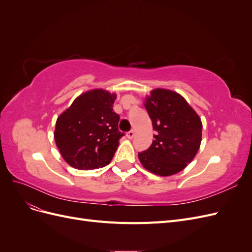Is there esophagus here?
I'll return each instance as SVG.
<instances>
[{
    "instance_id": "1",
    "label": "esophagus",
    "mask_w": 252,
    "mask_h": 252,
    "mask_svg": "<svg viewBox=\"0 0 252 252\" xmlns=\"http://www.w3.org/2000/svg\"><path fill=\"white\" fill-rule=\"evenodd\" d=\"M134 134H135V132H134V130H130V131H128L127 132V138L129 139V140H131V139H133L134 138Z\"/></svg>"
}]
</instances>
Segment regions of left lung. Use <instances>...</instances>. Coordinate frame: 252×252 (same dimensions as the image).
<instances>
[{"mask_svg": "<svg viewBox=\"0 0 252 252\" xmlns=\"http://www.w3.org/2000/svg\"><path fill=\"white\" fill-rule=\"evenodd\" d=\"M144 105L156 134L151 146L139 154L141 164L161 177L182 171L200 148L201 118L184 97L169 89L151 90Z\"/></svg>", "mask_w": 252, "mask_h": 252, "instance_id": "8db88e82", "label": "left lung"}]
</instances>
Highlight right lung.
<instances>
[{
	"label": "right lung",
	"mask_w": 252,
	"mask_h": 252,
	"mask_svg": "<svg viewBox=\"0 0 252 252\" xmlns=\"http://www.w3.org/2000/svg\"><path fill=\"white\" fill-rule=\"evenodd\" d=\"M117 94L93 89L79 95L56 123L55 141L65 162L75 169L90 170L108 165L124 135L120 116L113 111Z\"/></svg>",
	"instance_id": "obj_1"
}]
</instances>
